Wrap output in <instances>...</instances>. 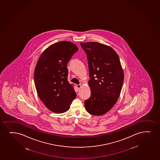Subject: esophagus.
I'll return each mask as SVG.
<instances>
[{
	"mask_svg": "<svg viewBox=\"0 0 160 160\" xmlns=\"http://www.w3.org/2000/svg\"><path fill=\"white\" fill-rule=\"evenodd\" d=\"M81 86H81V84H80V85H77V88L78 89H79L81 88Z\"/></svg>",
	"mask_w": 160,
	"mask_h": 160,
	"instance_id": "esophagus-1",
	"label": "esophagus"
}]
</instances>
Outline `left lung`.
Returning <instances> with one entry per match:
<instances>
[{
    "instance_id": "left-lung-1",
    "label": "left lung",
    "mask_w": 160,
    "mask_h": 160,
    "mask_svg": "<svg viewBox=\"0 0 160 160\" xmlns=\"http://www.w3.org/2000/svg\"><path fill=\"white\" fill-rule=\"evenodd\" d=\"M86 52L90 79L91 95L85 102L86 111L94 116L104 115L120 96L124 81L122 66L116 52L95 42L80 43Z\"/></svg>"
}]
</instances>
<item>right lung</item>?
<instances>
[{
	"label": "right lung",
	"mask_w": 160,
	"mask_h": 160,
	"mask_svg": "<svg viewBox=\"0 0 160 160\" xmlns=\"http://www.w3.org/2000/svg\"><path fill=\"white\" fill-rule=\"evenodd\" d=\"M78 50L75 44L61 41L50 45L40 56L34 71V81L38 97L45 107L60 113L70 109L76 97L68 80L67 64Z\"/></svg>",
	"instance_id": "right-lung-1"
}]
</instances>
